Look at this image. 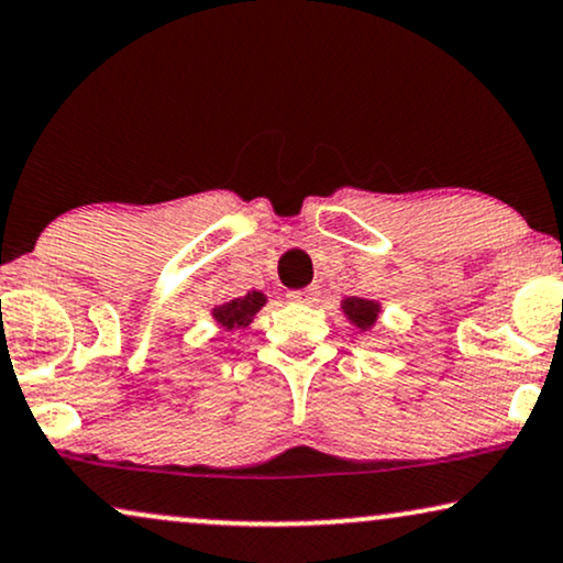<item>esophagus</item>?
<instances>
[{
    "mask_svg": "<svg viewBox=\"0 0 563 563\" xmlns=\"http://www.w3.org/2000/svg\"><path fill=\"white\" fill-rule=\"evenodd\" d=\"M318 287H307V289H297V291H289V299L297 305H314L318 302Z\"/></svg>",
    "mask_w": 563,
    "mask_h": 563,
    "instance_id": "34e87169",
    "label": "esophagus"
}]
</instances>
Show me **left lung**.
Wrapping results in <instances>:
<instances>
[{"instance_id": "8db88e82", "label": "left lung", "mask_w": 563, "mask_h": 563, "mask_svg": "<svg viewBox=\"0 0 563 563\" xmlns=\"http://www.w3.org/2000/svg\"><path fill=\"white\" fill-rule=\"evenodd\" d=\"M341 312L345 314V320L351 322L353 328H358L361 333L372 330L379 320L382 305L376 299H364V297H345L341 302Z\"/></svg>"}]
</instances>
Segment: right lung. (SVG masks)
<instances>
[{
  "mask_svg": "<svg viewBox=\"0 0 563 563\" xmlns=\"http://www.w3.org/2000/svg\"><path fill=\"white\" fill-rule=\"evenodd\" d=\"M266 305V295L264 291H245L243 297L228 299V302L218 305L212 310V320L218 322L222 330H238V328H249L253 318L261 307Z\"/></svg>",
  "mask_w": 563,
  "mask_h": 563,
  "instance_id": "right-lung-1",
  "label": "right lung"
}]
</instances>
